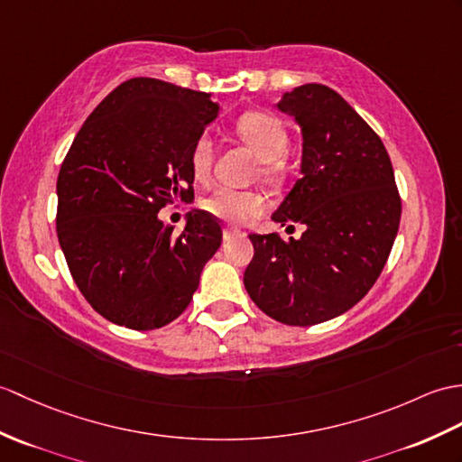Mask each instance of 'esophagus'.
Segmentation results:
<instances>
[{
  "mask_svg": "<svg viewBox=\"0 0 462 462\" xmlns=\"http://www.w3.org/2000/svg\"><path fill=\"white\" fill-rule=\"evenodd\" d=\"M234 236H244V232L238 230V228H234V226L224 228V240H230V238H234Z\"/></svg>",
  "mask_w": 462,
  "mask_h": 462,
  "instance_id": "1",
  "label": "esophagus"
}]
</instances>
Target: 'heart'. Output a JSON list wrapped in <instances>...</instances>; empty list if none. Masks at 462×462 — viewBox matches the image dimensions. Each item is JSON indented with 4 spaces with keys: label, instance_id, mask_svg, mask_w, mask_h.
<instances>
[{
    "label": "heart",
    "instance_id": "obj_1",
    "mask_svg": "<svg viewBox=\"0 0 462 462\" xmlns=\"http://www.w3.org/2000/svg\"><path fill=\"white\" fill-rule=\"evenodd\" d=\"M234 130L244 139V143H248L262 157L260 171L265 179L277 180L283 177V153L289 145V132L280 117L263 110H250L238 116ZM212 161L214 147L210 137L199 135L189 155L190 171L197 180H207L210 177ZM202 208L224 222L240 224L262 214L267 208V200L257 190L218 187L202 200Z\"/></svg>",
    "mask_w": 462,
    "mask_h": 462
}]
</instances>
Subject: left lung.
<instances>
[{
  "label": "left lung",
  "instance_id": "1",
  "mask_svg": "<svg viewBox=\"0 0 462 462\" xmlns=\"http://www.w3.org/2000/svg\"><path fill=\"white\" fill-rule=\"evenodd\" d=\"M277 108L301 125L303 163L273 220L305 232L289 242L277 232L250 234L244 285L265 315L310 327L342 315L376 283L400 228L402 197L382 139L340 94L303 84Z\"/></svg>",
  "mask_w": 462,
  "mask_h": 462
}]
</instances>
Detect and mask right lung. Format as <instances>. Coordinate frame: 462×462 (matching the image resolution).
<instances>
[{
	"label": "right lung",
	"instance_id": "1",
	"mask_svg": "<svg viewBox=\"0 0 462 462\" xmlns=\"http://www.w3.org/2000/svg\"><path fill=\"white\" fill-rule=\"evenodd\" d=\"M218 106L157 79H130L96 106L57 179V236L96 313L134 330L169 325L189 307L222 244L208 212L182 232L157 212L195 199L189 155Z\"/></svg>",
	"mask_w": 462,
	"mask_h": 462
}]
</instances>
